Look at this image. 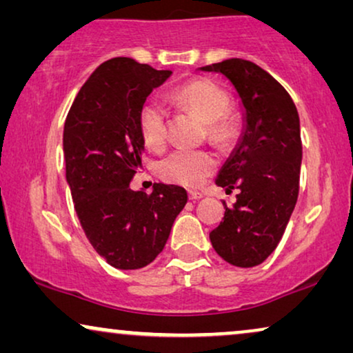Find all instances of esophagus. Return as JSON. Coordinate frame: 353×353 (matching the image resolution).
I'll return each instance as SVG.
<instances>
[{
    "label": "esophagus",
    "mask_w": 353,
    "mask_h": 353,
    "mask_svg": "<svg viewBox=\"0 0 353 353\" xmlns=\"http://www.w3.org/2000/svg\"><path fill=\"white\" fill-rule=\"evenodd\" d=\"M188 196H190L191 201H199V199H202V197H204L202 192H197V191H190V192H188Z\"/></svg>",
    "instance_id": "obj_1"
}]
</instances>
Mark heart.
<instances>
[{
  "instance_id": "1",
  "label": "heart",
  "mask_w": 353,
  "mask_h": 353,
  "mask_svg": "<svg viewBox=\"0 0 353 353\" xmlns=\"http://www.w3.org/2000/svg\"><path fill=\"white\" fill-rule=\"evenodd\" d=\"M172 99L204 120L207 134L214 143L225 144L233 138L236 123L228 112L231 99L223 86L209 79H194L173 90ZM165 109L156 99L139 108L138 130L148 148L159 149L165 141ZM215 168L216 157L210 151L180 148L159 162V175L168 183L197 188Z\"/></svg>"
}]
</instances>
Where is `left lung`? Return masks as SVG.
Returning a JSON list of instances; mask_svg holds the SVG:
<instances>
[{
    "label": "left lung",
    "mask_w": 353,
    "mask_h": 353,
    "mask_svg": "<svg viewBox=\"0 0 353 353\" xmlns=\"http://www.w3.org/2000/svg\"><path fill=\"white\" fill-rule=\"evenodd\" d=\"M202 70L223 74L245 109L243 139L216 178L228 194H239L233 207L223 201L225 216L210 243L228 263L250 268L276 249L296 207L302 162L299 114L281 83L254 62L234 57Z\"/></svg>",
    "instance_id": "8db88e82"
}]
</instances>
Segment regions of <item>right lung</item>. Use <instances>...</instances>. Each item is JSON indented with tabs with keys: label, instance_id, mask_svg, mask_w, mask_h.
Returning <instances> with one entry per match:
<instances>
[{
	"label": "right lung",
	"instance_id": "1",
	"mask_svg": "<svg viewBox=\"0 0 353 353\" xmlns=\"http://www.w3.org/2000/svg\"><path fill=\"white\" fill-rule=\"evenodd\" d=\"M170 75L114 57L91 74L65 119V178L77 216L96 252L119 270L151 263L188 201L175 185L156 183L151 194L130 190L144 149L139 108Z\"/></svg>",
	"mask_w": 353,
	"mask_h": 353
}]
</instances>
